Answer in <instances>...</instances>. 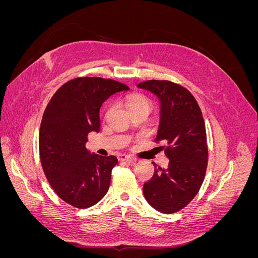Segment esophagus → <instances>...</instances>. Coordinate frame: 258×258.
I'll list each match as a JSON object with an SVG mask.
<instances>
[{"mask_svg":"<svg viewBox=\"0 0 258 258\" xmlns=\"http://www.w3.org/2000/svg\"><path fill=\"white\" fill-rule=\"evenodd\" d=\"M118 159H119V161H127L130 163V165H134V163L137 161V159L135 157H132V156L126 155V154L118 155Z\"/></svg>","mask_w":258,"mask_h":258,"instance_id":"1","label":"esophagus"}]
</instances>
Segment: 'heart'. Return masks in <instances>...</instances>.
<instances>
[{
    "label": "heart",
    "mask_w": 258,
    "mask_h": 258,
    "mask_svg": "<svg viewBox=\"0 0 258 258\" xmlns=\"http://www.w3.org/2000/svg\"><path fill=\"white\" fill-rule=\"evenodd\" d=\"M126 104H127L128 110L130 112L136 111V110H146L150 112V108H151L150 101H148L147 98H145L144 96H141V95L128 96L126 99ZM111 111H112V106L107 108L105 115L106 116L110 115Z\"/></svg>",
    "instance_id": "b5f03b06"
}]
</instances>
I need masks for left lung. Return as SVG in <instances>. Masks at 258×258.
Returning a JSON list of instances; mask_svg holds the SVG:
<instances>
[{"label":"left lung","mask_w":258,"mask_h":258,"mask_svg":"<svg viewBox=\"0 0 258 258\" xmlns=\"http://www.w3.org/2000/svg\"><path fill=\"white\" fill-rule=\"evenodd\" d=\"M160 101V123L155 142L169 158L168 167L156 163L150 181L144 183L146 201L161 213H175L198 194L208 166L205 120L196 99L183 86L170 81H146L138 85Z\"/></svg>","instance_id":"1"}]
</instances>
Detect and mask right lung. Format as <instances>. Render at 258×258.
Segmentation results:
<instances>
[{"label": "right lung", "instance_id": "add662e5", "mask_svg": "<svg viewBox=\"0 0 258 258\" xmlns=\"http://www.w3.org/2000/svg\"><path fill=\"white\" fill-rule=\"evenodd\" d=\"M122 83L102 77H77L52 96L41 122L40 158L50 186L67 204L79 209L95 206L110 188L115 156L90 154L88 134L100 131V107Z\"/></svg>", "mask_w": 258, "mask_h": 258}]
</instances>
